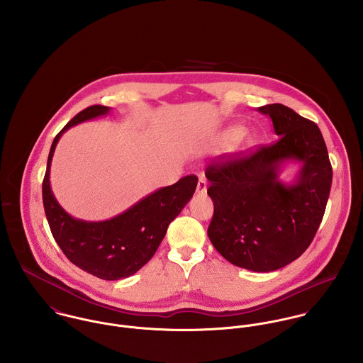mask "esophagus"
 <instances>
[{"label": "esophagus", "instance_id": "esophagus-1", "mask_svg": "<svg viewBox=\"0 0 363 363\" xmlns=\"http://www.w3.org/2000/svg\"><path fill=\"white\" fill-rule=\"evenodd\" d=\"M207 179L204 176H200L199 183H197V193L199 194H204L207 191Z\"/></svg>", "mask_w": 363, "mask_h": 363}]
</instances>
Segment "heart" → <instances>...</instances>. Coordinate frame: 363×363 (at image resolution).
<instances>
[{
  "mask_svg": "<svg viewBox=\"0 0 363 363\" xmlns=\"http://www.w3.org/2000/svg\"><path fill=\"white\" fill-rule=\"evenodd\" d=\"M242 135H243V128H242V127H238V125L229 127V128H226V130L222 133V135H220V143L228 145V144H232V143L238 141ZM246 141H247V138H246Z\"/></svg>",
  "mask_w": 363,
  "mask_h": 363,
  "instance_id": "obj_1",
  "label": "heart"
}]
</instances>
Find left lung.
<instances>
[{
  "instance_id": "obj_1",
  "label": "left lung",
  "mask_w": 363,
  "mask_h": 363,
  "mask_svg": "<svg viewBox=\"0 0 363 363\" xmlns=\"http://www.w3.org/2000/svg\"><path fill=\"white\" fill-rule=\"evenodd\" d=\"M257 110L271 117L278 140L208 164L207 193L213 203L208 238L229 262L269 272L311 246L330 196L333 167L317 124L281 104ZM286 160L303 163L292 185L277 179Z\"/></svg>"
}]
</instances>
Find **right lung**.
Here are the masks:
<instances>
[{
    "label": "right lung",
    "mask_w": 363,
    "mask_h": 363,
    "mask_svg": "<svg viewBox=\"0 0 363 363\" xmlns=\"http://www.w3.org/2000/svg\"><path fill=\"white\" fill-rule=\"evenodd\" d=\"M108 107L94 104L79 111L55 135L43 179V206L52 238L72 264L106 281L127 278L155 255L169 223L190 201L197 176L189 174L177 183L159 189L123 213L102 222H86L68 215L52 196L50 166L55 145L72 125L104 116Z\"/></svg>",
    "instance_id": "add662e5"
}]
</instances>
